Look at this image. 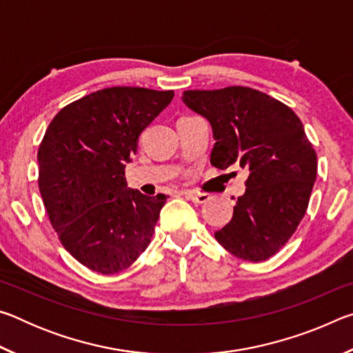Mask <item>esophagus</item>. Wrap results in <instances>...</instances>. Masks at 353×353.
<instances>
[{"label":"esophagus","instance_id":"obj_1","mask_svg":"<svg viewBox=\"0 0 353 353\" xmlns=\"http://www.w3.org/2000/svg\"><path fill=\"white\" fill-rule=\"evenodd\" d=\"M185 198L193 201L194 204H205V202L210 199V194L207 193H193V191H183Z\"/></svg>","mask_w":353,"mask_h":353}]
</instances>
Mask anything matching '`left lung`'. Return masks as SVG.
<instances>
[{
	"instance_id": "8db88e82",
	"label": "left lung",
	"mask_w": 353,
	"mask_h": 353,
	"mask_svg": "<svg viewBox=\"0 0 353 353\" xmlns=\"http://www.w3.org/2000/svg\"><path fill=\"white\" fill-rule=\"evenodd\" d=\"M183 104L208 119L218 170L249 171L246 193L214 238L248 261H265L285 246L307 212L316 181V152L288 105L249 87L183 92Z\"/></svg>"
}]
</instances>
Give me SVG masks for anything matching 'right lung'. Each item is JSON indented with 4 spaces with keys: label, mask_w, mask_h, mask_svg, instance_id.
Listing matches in <instances>:
<instances>
[{
    "label": "right lung",
    "mask_w": 353,
    "mask_h": 353,
    "mask_svg": "<svg viewBox=\"0 0 353 353\" xmlns=\"http://www.w3.org/2000/svg\"><path fill=\"white\" fill-rule=\"evenodd\" d=\"M172 97L104 88L63 107L46 129L37 154L41 199L62 246L88 270H126L151 243L166 196L129 188L124 168Z\"/></svg>",
    "instance_id": "right-lung-1"
}]
</instances>
